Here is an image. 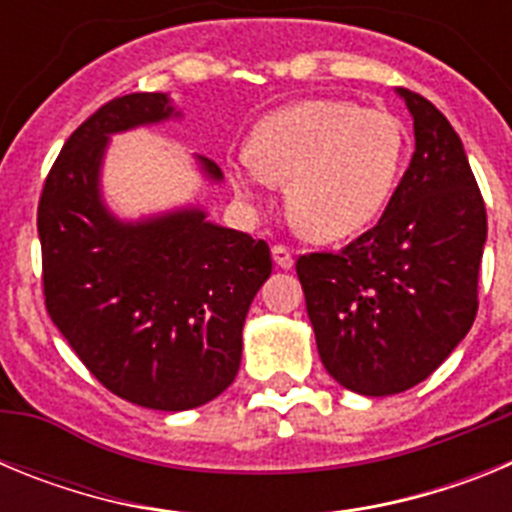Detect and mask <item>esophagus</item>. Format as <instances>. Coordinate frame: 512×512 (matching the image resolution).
Returning <instances> with one entry per match:
<instances>
[{
  "mask_svg": "<svg viewBox=\"0 0 512 512\" xmlns=\"http://www.w3.org/2000/svg\"><path fill=\"white\" fill-rule=\"evenodd\" d=\"M271 259H274V264H277L279 269H292V264H295V256H292V251H289L287 246L271 248Z\"/></svg>",
  "mask_w": 512,
  "mask_h": 512,
  "instance_id": "1",
  "label": "esophagus"
}]
</instances>
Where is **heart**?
Wrapping results in <instances>:
<instances>
[{
  "label": "heart",
  "mask_w": 512,
  "mask_h": 512,
  "mask_svg": "<svg viewBox=\"0 0 512 512\" xmlns=\"http://www.w3.org/2000/svg\"><path fill=\"white\" fill-rule=\"evenodd\" d=\"M408 156L392 112L348 99H302L256 125L251 153L230 164L235 192L253 200L287 184L289 220L312 241H343L377 220Z\"/></svg>",
  "instance_id": "heart-1"
}]
</instances>
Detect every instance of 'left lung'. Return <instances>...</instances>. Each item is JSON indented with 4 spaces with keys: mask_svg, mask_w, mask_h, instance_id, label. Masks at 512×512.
Returning <instances> with one entry per match:
<instances>
[{
    "mask_svg": "<svg viewBox=\"0 0 512 512\" xmlns=\"http://www.w3.org/2000/svg\"><path fill=\"white\" fill-rule=\"evenodd\" d=\"M415 153L372 230L338 253L297 259L318 354L328 374L366 397L431 377L477 315L487 212L451 122L397 89Z\"/></svg>",
    "mask_w": 512,
    "mask_h": 512,
    "instance_id": "left-lung-1",
    "label": "left lung"
}]
</instances>
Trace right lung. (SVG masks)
<instances>
[{
    "label": "right lung",
    "instance_id": "right-lung-1",
    "mask_svg": "<svg viewBox=\"0 0 512 512\" xmlns=\"http://www.w3.org/2000/svg\"><path fill=\"white\" fill-rule=\"evenodd\" d=\"M169 94L102 104L66 140L38 205L48 315L110 392L140 408H200L233 384L248 307L271 274L266 241L200 205L120 220L102 197L115 133L176 120ZM210 184L215 161L197 156Z\"/></svg>",
    "mask_w": 512,
    "mask_h": 512
}]
</instances>
